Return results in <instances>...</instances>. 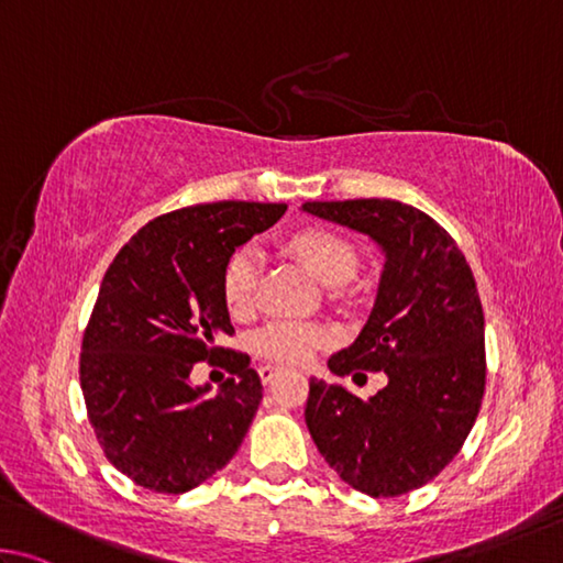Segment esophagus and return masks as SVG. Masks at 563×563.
<instances>
[{
	"label": "esophagus",
	"instance_id": "1",
	"mask_svg": "<svg viewBox=\"0 0 563 563\" xmlns=\"http://www.w3.org/2000/svg\"><path fill=\"white\" fill-rule=\"evenodd\" d=\"M276 373H279V368H274V366H262L260 368V378H262L264 386H269V383L276 378Z\"/></svg>",
	"mask_w": 563,
	"mask_h": 563
}]
</instances>
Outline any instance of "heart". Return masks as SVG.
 <instances>
[{
    "instance_id": "heart-1",
    "label": "heart",
    "mask_w": 563,
    "mask_h": 563,
    "mask_svg": "<svg viewBox=\"0 0 563 563\" xmlns=\"http://www.w3.org/2000/svg\"><path fill=\"white\" fill-rule=\"evenodd\" d=\"M291 254L327 284H341L353 276L358 266V252L346 236L327 230V227H309L289 240ZM262 272V252L254 244L234 250L222 269V299L234 317H246L254 307L256 282ZM333 333L323 323L313 321H274L254 333V351L266 361L282 366H301L313 358L319 349L329 346Z\"/></svg>"
}]
</instances>
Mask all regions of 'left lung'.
<instances>
[{"instance_id":"left-lung-1","label":"left lung","mask_w":563,"mask_h":563,"mask_svg":"<svg viewBox=\"0 0 563 563\" xmlns=\"http://www.w3.org/2000/svg\"><path fill=\"white\" fill-rule=\"evenodd\" d=\"M303 210L373 236L386 252L371 319L329 368L341 378L383 371L388 386L361 400L311 378L309 432L353 489L406 495L450 465L485 398V313L475 276L445 227L418 207L363 197L303 202Z\"/></svg>"}]
</instances>
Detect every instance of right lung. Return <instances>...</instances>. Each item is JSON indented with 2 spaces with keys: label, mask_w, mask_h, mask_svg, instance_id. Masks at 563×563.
<instances>
[{
  "label": "right lung",
  "mask_w": 563,
  "mask_h": 563,
  "mask_svg": "<svg viewBox=\"0 0 563 563\" xmlns=\"http://www.w3.org/2000/svg\"><path fill=\"white\" fill-rule=\"evenodd\" d=\"M287 205L202 202L141 227L108 266L84 331L78 376L88 422L115 470L161 495L202 485L240 450L262 380L234 336L222 269ZM197 360L231 373L217 397L189 386Z\"/></svg>",
  "instance_id": "obj_1"
}]
</instances>
